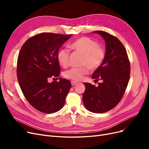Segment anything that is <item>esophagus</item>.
Here are the masks:
<instances>
[{
	"instance_id": "34e87169",
	"label": "esophagus",
	"mask_w": 149,
	"mask_h": 149,
	"mask_svg": "<svg viewBox=\"0 0 149 149\" xmlns=\"http://www.w3.org/2000/svg\"><path fill=\"white\" fill-rule=\"evenodd\" d=\"M71 84L72 85H75L76 83H77V82H76V81H71Z\"/></svg>"
}]
</instances>
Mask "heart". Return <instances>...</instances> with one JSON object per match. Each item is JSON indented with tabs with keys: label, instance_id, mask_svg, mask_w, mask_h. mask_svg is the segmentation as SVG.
<instances>
[{
	"label": "heart",
	"instance_id": "b5f03b06",
	"mask_svg": "<svg viewBox=\"0 0 149 149\" xmlns=\"http://www.w3.org/2000/svg\"><path fill=\"white\" fill-rule=\"evenodd\" d=\"M70 47L83 55L81 68H74L65 71L63 76L74 81L81 80L89 73V70L95 71L102 65L106 58V50L97 42L88 37H82L70 44ZM59 63L64 68L69 65L70 52L65 48L60 49L57 54Z\"/></svg>",
	"mask_w": 149,
	"mask_h": 149
}]
</instances>
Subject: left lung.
<instances>
[{"instance_id": "obj_1", "label": "left lung", "mask_w": 149, "mask_h": 149, "mask_svg": "<svg viewBox=\"0 0 149 149\" xmlns=\"http://www.w3.org/2000/svg\"><path fill=\"white\" fill-rule=\"evenodd\" d=\"M106 42V58L100 68L94 72L98 86L84 83L86 90L83 101L86 109L94 113L109 111L118 104L127 88L130 78V64L127 52L120 40L101 30L95 31Z\"/></svg>"}]
</instances>
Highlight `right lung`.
<instances>
[{
    "mask_svg": "<svg viewBox=\"0 0 149 149\" xmlns=\"http://www.w3.org/2000/svg\"><path fill=\"white\" fill-rule=\"evenodd\" d=\"M71 37V34H37L26 40L18 56L17 74L22 91L30 104L43 113L60 111L71 87L69 80L61 78L60 81L49 82L59 77L57 54Z\"/></svg>",
    "mask_w": 149,
    "mask_h": 149,
    "instance_id": "1",
    "label": "right lung"
}]
</instances>
